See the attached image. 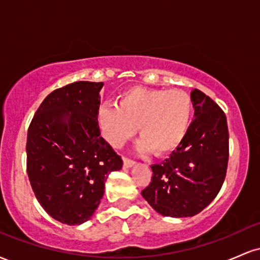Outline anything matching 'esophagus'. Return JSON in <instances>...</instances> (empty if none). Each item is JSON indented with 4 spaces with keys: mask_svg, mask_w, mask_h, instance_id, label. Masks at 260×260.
<instances>
[{
    "mask_svg": "<svg viewBox=\"0 0 260 260\" xmlns=\"http://www.w3.org/2000/svg\"><path fill=\"white\" fill-rule=\"evenodd\" d=\"M134 164H136V161L128 159V157H123V168L129 169V168H132Z\"/></svg>",
    "mask_w": 260,
    "mask_h": 260,
    "instance_id": "34e87169",
    "label": "esophagus"
}]
</instances>
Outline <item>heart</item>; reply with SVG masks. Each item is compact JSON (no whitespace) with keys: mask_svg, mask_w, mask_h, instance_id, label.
Masks as SVG:
<instances>
[{"mask_svg":"<svg viewBox=\"0 0 260 260\" xmlns=\"http://www.w3.org/2000/svg\"><path fill=\"white\" fill-rule=\"evenodd\" d=\"M192 112V99L186 91L134 86L122 92L117 105L101 107L98 122L113 147L123 144L138 127L140 149L164 156L180 147Z\"/></svg>","mask_w":260,"mask_h":260,"instance_id":"heart-1","label":"heart"}]
</instances>
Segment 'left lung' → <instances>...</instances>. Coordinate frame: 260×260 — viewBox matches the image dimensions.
Wrapping results in <instances>:
<instances>
[{
	"mask_svg": "<svg viewBox=\"0 0 260 260\" xmlns=\"http://www.w3.org/2000/svg\"><path fill=\"white\" fill-rule=\"evenodd\" d=\"M194 120L169 159L151 166L153 177L143 198L164 216H193L221 189L229 162V128L225 112L213 99L190 92Z\"/></svg>",
	"mask_w": 260,
	"mask_h": 260,
	"instance_id": "8db88e82",
	"label": "left lung"
}]
</instances>
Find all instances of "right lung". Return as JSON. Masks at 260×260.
<instances>
[{
    "label": "right lung",
    "instance_id": "right-lung-1",
    "mask_svg": "<svg viewBox=\"0 0 260 260\" xmlns=\"http://www.w3.org/2000/svg\"><path fill=\"white\" fill-rule=\"evenodd\" d=\"M104 83L74 82L39 106L26 138V172L44 210L66 225L88 221L99 207L120 155L100 136L98 113Z\"/></svg>",
    "mask_w": 260,
    "mask_h": 260
}]
</instances>
